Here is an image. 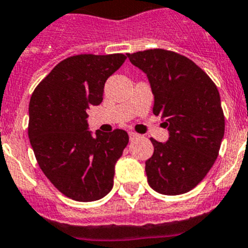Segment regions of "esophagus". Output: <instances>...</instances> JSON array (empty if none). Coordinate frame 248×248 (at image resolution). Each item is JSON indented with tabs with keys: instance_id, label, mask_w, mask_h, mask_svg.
Listing matches in <instances>:
<instances>
[{
	"instance_id": "esophagus-1",
	"label": "esophagus",
	"mask_w": 248,
	"mask_h": 248,
	"mask_svg": "<svg viewBox=\"0 0 248 248\" xmlns=\"http://www.w3.org/2000/svg\"><path fill=\"white\" fill-rule=\"evenodd\" d=\"M129 138H130V140H134L139 138V134H137L135 131H129Z\"/></svg>"
}]
</instances>
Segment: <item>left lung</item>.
Here are the masks:
<instances>
[{"label": "left lung", "instance_id": "left-lung-1", "mask_svg": "<svg viewBox=\"0 0 248 248\" xmlns=\"http://www.w3.org/2000/svg\"><path fill=\"white\" fill-rule=\"evenodd\" d=\"M144 72L154 94L155 115H161L169 140L151 138L154 154L145 161L151 189L180 195L198 185L218 155L225 117L217 87L187 57L165 49L126 54Z\"/></svg>", "mask_w": 248, "mask_h": 248}]
</instances>
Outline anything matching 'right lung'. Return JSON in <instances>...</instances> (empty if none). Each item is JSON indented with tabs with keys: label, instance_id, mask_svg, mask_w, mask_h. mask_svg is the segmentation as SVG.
<instances>
[{
	"label": "right lung",
	"instance_id": "right-lung-1",
	"mask_svg": "<svg viewBox=\"0 0 248 248\" xmlns=\"http://www.w3.org/2000/svg\"><path fill=\"white\" fill-rule=\"evenodd\" d=\"M122 53L78 54L59 62L30 100L28 137L48 180L72 200L89 202L113 187L114 169L128 133L88 130V109L103 100L104 84L125 62Z\"/></svg>",
	"mask_w": 248,
	"mask_h": 248
}]
</instances>
